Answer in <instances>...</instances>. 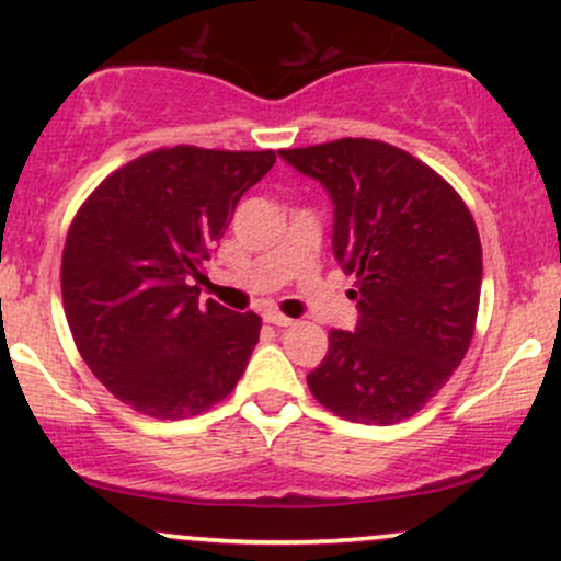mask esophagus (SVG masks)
<instances>
[{"label": "esophagus", "instance_id": "34e87169", "mask_svg": "<svg viewBox=\"0 0 561 561\" xmlns=\"http://www.w3.org/2000/svg\"><path fill=\"white\" fill-rule=\"evenodd\" d=\"M263 319H266L268 324H274V327H293V319L285 317V313H279V311L263 313Z\"/></svg>", "mask_w": 561, "mask_h": 561}]
</instances>
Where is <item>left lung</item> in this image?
Instances as JSON below:
<instances>
[{"instance_id": "8db88e82", "label": "left lung", "mask_w": 561, "mask_h": 561, "mask_svg": "<svg viewBox=\"0 0 561 561\" xmlns=\"http://www.w3.org/2000/svg\"><path fill=\"white\" fill-rule=\"evenodd\" d=\"M279 156L330 192L334 259L356 274V332H330L308 388L347 422L409 420L472 343L482 285L474 218L440 173L388 141L345 137Z\"/></svg>"}]
</instances>
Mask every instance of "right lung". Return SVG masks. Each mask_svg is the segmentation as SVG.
<instances>
[{
	"label": "right lung",
	"mask_w": 561,
	"mask_h": 561,
	"mask_svg": "<svg viewBox=\"0 0 561 561\" xmlns=\"http://www.w3.org/2000/svg\"><path fill=\"white\" fill-rule=\"evenodd\" d=\"M274 150L160 147L113 171L68 229L60 287L76 347L134 411L186 420L224 401L259 343V313L199 302V276Z\"/></svg>",
	"instance_id": "obj_1"
}]
</instances>
